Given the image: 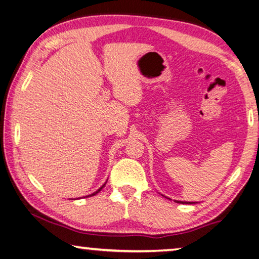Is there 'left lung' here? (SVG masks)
<instances>
[{
  "instance_id": "obj_1",
  "label": "left lung",
  "mask_w": 259,
  "mask_h": 259,
  "mask_svg": "<svg viewBox=\"0 0 259 259\" xmlns=\"http://www.w3.org/2000/svg\"><path fill=\"white\" fill-rule=\"evenodd\" d=\"M177 203H182V204H191L190 202H181V201H176Z\"/></svg>"
}]
</instances>
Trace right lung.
Returning a JSON list of instances; mask_svg holds the SVG:
<instances>
[{"instance_id": "add662e5", "label": "right lung", "mask_w": 259, "mask_h": 259, "mask_svg": "<svg viewBox=\"0 0 259 259\" xmlns=\"http://www.w3.org/2000/svg\"><path fill=\"white\" fill-rule=\"evenodd\" d=\"M104 185H105V183H104L103 185H102V187H101L100 189H98V190H97V191H95V192H94V194H92V195H89V196H90V197H92V196H95V195H96V194H98V192H100V191L102 190V189H103V187H104ZM89 196H85V197H89Z\"/></svg>"}]
</instances>
